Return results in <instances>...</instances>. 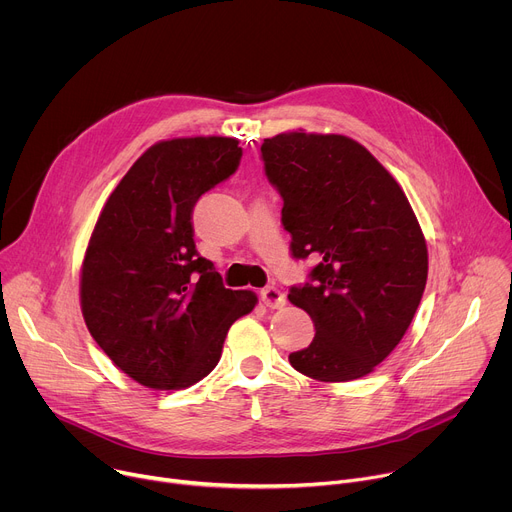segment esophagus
I'll list each match as a JSON object with an SVG mask.
<instances>
[{"label":"esophagus","mask_w":512,"mask_h":512,"mask_svg":"<svg viewBox=\"0 0 512 512\" xmlns=\"http://www.w3.org/2000/svg\"><path fill=\"white\" fill-rule=\"evenodd\" d=\"M260 299H262V303L266 305V307H270V309H279V307H283L285 305V295L277 289V287H266V289H262L260 291Z\"/></svg>","instance_id":"34e87169"}]
</instances>
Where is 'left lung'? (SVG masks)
I'll return each mask as SVG.
<instances>
[{
    "instance_id": "8db88e82",
    "label": "left lung",
    "mask_w": 512,
    "mask_h": 512,
    "mask_svg": "<svg viewBox=\"0 0 512 512\" xmlns=\"http://www.w3.org/2000/svg\"><path fill=\"white\" fill-rule=\"evenodd\" d=\"M260 151L283 199L291 256L318 260L309 281L289 289L316 326L289 363L318 381L365 377L400 344L426 287L416 215L400 184L344 135L281 133Z\"/></svg>"
}]
</instances>
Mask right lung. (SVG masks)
<instances>
[{
	"label": "right lung",
	"instance_id": "right-lung-1",
	"mask_svg": "<svg viewBox=\"0 0 512 512\" xmlns=\"http://www.w3.org/2000/svg\"><path fill=\"white\" fill-rule=\"evenodd\" d=\"M231 137L151 145L108 196L82 266V313L110 361L153 389H184L221 359L256 295L223 287L196 252L192 209L238 170Z\"/></svg>",
	"mask_w": 512,
	"mask_h": 512
}]
</instances>
